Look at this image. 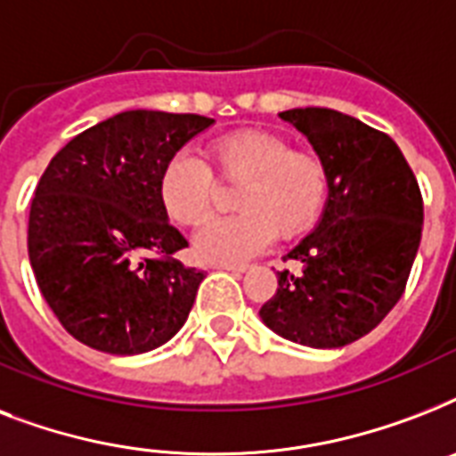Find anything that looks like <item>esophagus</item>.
I'll return each instance as SVG.
<instances>
[{"mask_svg":"<svg viewBox=\"0 0 456 456\" xmlns=\"http://www.w3.org/2000/svg\"><path fill=\"white\" fill-rule=\"evenodd\" d=\"M215 270H227V272H234V274H241V272L248 270V265H227V263H220V265H215Z\"/></svg>","mask_w":456,"mask_h":456,"instance_id":"esophagus-1","label":"esophagus"}]
</instances>
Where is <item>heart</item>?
Wrapping results in <instances>:
<instances>
[{
	"mask_svg": "<svg viewBox=\"0 0 456 456\" xmlns=\"http://www.w3.org/2000/svg\"><path fill=\"white\" fill-rule=\"evenodd\" d=\"M210 160L224 182H234L236 210L227 220L208 222L196 234L199 256L236 263L260 253L274 239H293L319 220L331 175L317 151L293 149L281 134L241 130L210 144ZM160 203L172 222L200 224L215 206L213 172L191 153L167 160L158 182Z\"/></svg>",
	"mask_w": 456,
	"mask_h": 456,
	"instance_id": "b5f03b06",
	"label": "heart"
}]
</instances>
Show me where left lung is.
Returning <instances> with one entry per match:
<instances>
[{
	"mask_svg": "<svg viewBox=\"0 0 456 456\" xmlns=\"http://www.w3.org/2000/svg\"><path fill=\"white\" fill-rule=\"evenodd\" d=\"M279 118L324 158L331 191L317 227L284 257L303 272H279L260 317L300 346L343 347L381 324L404 293L424 200L388 134L333 109H291Z\"/></svg>",
	"mask_w": 456,
	"mask_h": 456,
	"instance_id": "1",
	"label": "left lung"
}]
</instances>
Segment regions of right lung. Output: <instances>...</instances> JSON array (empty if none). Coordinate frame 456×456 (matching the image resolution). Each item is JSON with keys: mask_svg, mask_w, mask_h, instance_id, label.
<instances>
[{"mask_svg": "<svg viewBox=\"0 0 456 456\" xmlns=\"http://www.w3.org/2000/svg\"><path fill=\"white\" fill-rule=\"evenodd\" d=\"M215 120L125 110L73 137L46 165L28 220L37 286L73 338L139 354L175 336L203 272L175 260L189 243L167 222L160 172Z\"/></svg>", "mask_w": 456, "mask_h": 456, "instance_id": "obj_1", "label": "right lung"}]
</instances>
